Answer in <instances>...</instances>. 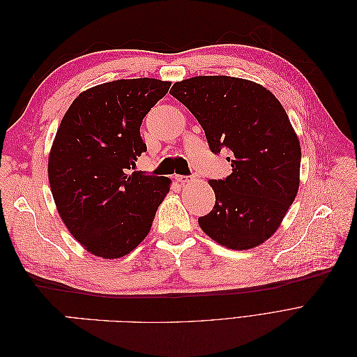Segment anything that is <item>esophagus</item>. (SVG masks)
<instances>
[{
    "mask_svg": "<svg viewBox=\"0 0 357 357\" xmlns=\"http://www.w3.org/2000/svg\"><path fill=\"white\" fill-rule=\"evenodd\" d=\"M176 181L180 183V185H186V183L190 181V178L186 176H176Z\"/></svg>",
    "mask_w": 357,
    "mask_h": 357,
    "instance_id": "obj_1",
    "label": "esophagus"
}]
</instances>
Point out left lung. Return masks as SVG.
Wrapping results in <instances>:
<instances>
[{
	"instance_id": "8db88e82",
	"label": "left lung",
	"mask_w": 357,
	"mask_h": 357,
	"mask_svg": "<svg viewBox=\"0 0 357 357\" xmlns=\"http://www.w3.org/2000/svg\"><path fill=\"white\" fill-rule=\"evenodd\" d=\"M169 93L197 117L214 155L226 149L232 172L210 180L215 204L198 219L219 244L247 250L271 236L299 188L301 146L287 113L264 86L229 75H199Z\"/></svg>"
}]
</instances>
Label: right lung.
<instances>
[{"instance_id":"add662e5","label":"right lung","mask_w":357,"mask_h":357,"mask_svg":"<svg viewBox=\"0 0 357 357\" xmlns=\"http://www.w3.org/2000/svg\"><path fill=\"white\" fill-rule=\"evenodd\" d=\"M169 86L147 77L98 84L73 101L58 128L49 156L52 195L68 231L95 256L132 252L169 192L168 177L131 172L147 150L139 126Z\"/></svg>"}]
</instances>
